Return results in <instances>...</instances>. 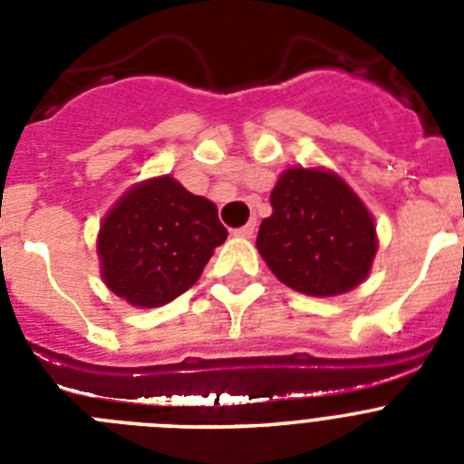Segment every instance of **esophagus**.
<instances>
[{"label": "esophagus", "instance_id": "1", "mask_svg": "<svg viewBox=\"0 0 464 464\" xmlns=\"http://www.w3.org/2000/svg\"><path fill=\"white\" fill-rule=\"evenodd\" d=\"M256 229H257V220L251 218V220H248V223L244 225V227L235 229V235H237V237H246V239H248V237L256 235Z\"/></svg>", "mask_w": 464, "mask_h": 464}]
</instances>
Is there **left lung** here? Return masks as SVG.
Wrapping results in <instances>:
<instances>
[{"instance_id":"1","label":"left lung","mask_w":464,"mask_h":464,"mask_svg":"<svg viewBox=\"0 0 464 464\" xmlns=\"http://www.w3.org/2000/svg\"><path fill=\"white\" fill-rule=\"evenodd\" d=\"M272 207L257 232V251L278 281L330 297L355 288L370 274L374 220L339 176L293 167L272 190Z\"/></svg>"}]
</instances>
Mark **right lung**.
<instances>
[{
  "label": "right lung",
  "instance_id": "right-lung-1",
  "mask_svg": "<svg viewBox=\"0 0 464 464\" xmlns=\"http://www.w3.org/2000/svg\"><path fill=\"white\" fill-rule=\"evenodd\" d=\"M225 239L216 204L160 176L132 188L102 223V276L130 304L162 306L190 288Z\"/></svg>",
  "mask_w": 464,
  "mask_h": 464
}]
</instances>
